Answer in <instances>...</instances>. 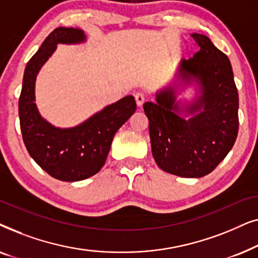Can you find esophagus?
Wrapping results in <instances>:
<instances>
[{"label":"esophagus","mask_w":258,"mask_h":258,"mask_svg":"<svg viewBox=\"0 0 258 258\" xmlns=\"http://www.w3.org/2000/svg\"><path fill=\"white\" fill-rule=\"evenodd\" d=\"M135 100H136L137 105H139V107H142L144 101H146V97H144V95L142 93H136L135 94Z\"/></svg>","instance_id":"34e87169"}]
</instances>
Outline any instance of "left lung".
<instances>
[{"instance_id":"1","label":"left lung","mask_w":258,"mask_h":258,"mask_svg":"<svg viewBox=\"0 0 258 258\" xmlns=\"http://www.w3.org/2000/svg\"><path fill=\"white\" fill-rule=\"evenodd\" d=\"M200 50L183 58L178 82L146 102L154 160L162 170L181 177L210 174L234 147L238 134V93L228 56L202 34L191 35ZM198 84L200 96L186 109L179 107V85ZM182 112L192 114L186 120Z\"/></svg>"}]
</instances>
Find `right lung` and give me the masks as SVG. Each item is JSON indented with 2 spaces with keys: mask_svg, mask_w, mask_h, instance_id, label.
Returning a JSON list of instances; mask_svg holds the SVG:
<instances>
[{
  "mask_svg": "<svg viewBox=\"0 0 258 258\" xmlns=\"http://www.w3.org/2000/svg\"><path fill=\"white\" fill-rule=\"evenodd\" d=\"M84 41L86 35L77 28L59 27L51 31L27 63L19 100L21 132L28 153L44 171L64 182L82 181L97 174L116 132L136 110L135 98L128 95L73 128H56L40 115L35 103V82L42 66L58 43Z\"/></svg>",
  "mask_w": 258,
  "mask_h": 258,
  "instance_id": "obj_1",
  "label": "right lung"
}]
</instances>
